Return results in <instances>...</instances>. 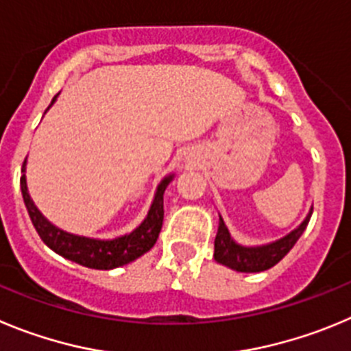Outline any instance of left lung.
Listing matches in <instances>:
<instances>
[{
	"label": "left lung",
	"instance_id": "left-lung-1",
	"mask_svg": "<svg viewBox=\"0 0 351 351\" xmlns=\"http://www.w3.org/2000/svg\"><path fill=\"white\" fill-rule=\"evenodd\" d=\"M311 213H313V210H309L308 217L298 229H293L292 232H289L278 241L267 243V245L262 246L238 245L234 239L230 238L229 230H227L226 223L220 217L219 232H217V238H215V261L230 267V269L239 271V273H258V271L269 269L292 250V246L298 243V239L304 232L306 226L311 219Z\"/></svg>",
	"mask_w": 351,
	"mask_h": 351
}]
</instances>
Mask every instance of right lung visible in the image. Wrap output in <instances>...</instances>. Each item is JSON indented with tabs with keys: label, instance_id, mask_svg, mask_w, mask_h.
Here are the masks:
<instances>
[{
	"label": "right lung",
	"instance_id": "obj_1",
	"mask_svg": "<svg viewBox=\"0 0 351 351\" xmlns=\"http://www.w3.org/2000/svg\"><path fill=\"white\" fill-rule=\"evenodd\" d=\"M58 96L59 94L53 96L50 106L53 105V101L58 99ZM22 171H26V160L22 164ZM173 176L175 175L166 176L159 183L156 197L152 201V206L148 210V215L145 217L143 222L132 232L115 239L85 238V236L66 232V230L50 223L40 213V210L34 206L33 199H31L29 192H27L26 175L21 176V192L24 204L27 208V213H29L31 222H33L34 229L40 234L42 241L49 248H52L56 254L62 255L64 258L77 262L80 266L93 267V269H113V267H121L124 264L136 261L138 257L147 254L156 245L164 220V191H166V187L173 180Z\"/></svg>",
	"mask_w": 351,
	"mask_h": 351
}]
</instances>
